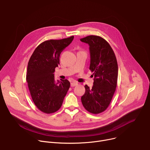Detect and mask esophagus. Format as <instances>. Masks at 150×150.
Wrapping results in <instances>:
<instances>
[{
  "label": "esophagus",
  "instance_id": "esophagus-1",
  "mask_svg": "<svg viewBox=\"0 0 150 150\" xmlns=\"http://www.w3.org/2000/svg\"><path fill=\"white\" fill-rule=\"evenodd\" d=\"M78 83V82H72L71 83V87H75V86H76V85H77Z\"/></svg>",
  "mask_w": 150,
  "mask_h": 150
}]
</instances>
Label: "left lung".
I'll return each instance as SVG.
<instances>
[{
	"mask_svg": "<svg viewBox=\"0 0 150 150\" xmlns=\"http://www.w3.org/2000/svg\"><path fill=\"white\" fill-rule=\"evenodd\" d=\"M80 40L89 45L90 70L94 76L92 88L85 85L81 97L84 108L93 114L104 112L109 105L117 86L118 66L116 56L108 41L97 35H89Z\"/></svg>",
	"mask_w": 150,
	"mask_h": 150,
	"instance_id": "1",
	"label": "left lung"
}]
</instances>
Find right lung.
<instances>
[{"label":"right lung","mask_w":150,"mask_h":150,"mask_svg":"<svg viewBox=\"0 0 150 150\" xmlns=\"http://www.w3.org/2000/svg\"><path fill=\"white\" fill-rule=\"evenodd\" d=\"M74 38L71 36L42 42L29 60L26 79L33 101L42 112L50 114L57 111L70 87L67 79L56 82L53 73L59 64L61 52L71 43Z\"/></svg>","instance_id":"right-lung-1"}]
</instances>
